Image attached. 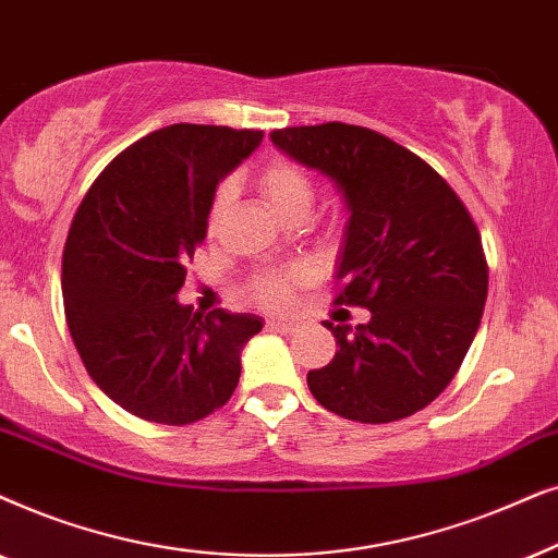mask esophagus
Returning a JSON list of instances; mask_svg holds the SVG:
<instances>
[{"label":"esophagus","mask_w":558,"mask_h":558,"mask_svg":"<svg viewBox=\"0 0 558 558\" xmlns=\"http://www.w3.org/2000/svg\"><path fill=\"white\" fill-rule=\"evenodd\" d=\"M267 326H270V329H275V331H283V333H291V331L299 329V324H295V322H280V318H270Z\"/></svg>","instance_id":"esophagus-1"}]
</instances>
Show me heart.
<instances>
[{"mask_svg":"<svg viewBox=\"0 0 558 558\" xmlns=\"http://www.w3.org/2000/svg\"><path fill=\"white\" fill-rule=\"evenodd\" d=\"M257 191L265 198L267 209H270L278 219H288L293 214H308L314 206V185H311L308 175L291 160H270L257 173ZM229 189H221L214 198L211 206V225H217L221 214L229 206ZM306 280V270L293 267V270H272L259 272L250 283V293L259 306L283 311L293 303L295 286Z\"/></svg>","mask_w":558,"mask_h":558,"instance_id":"heart-1","label":"heart"}]
</instances>
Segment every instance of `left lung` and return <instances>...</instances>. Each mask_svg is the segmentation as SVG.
<instances>
[{
  "instance_id": "obj_1",
  "label": "left lung",
  "mask_w": 558,
  "mask_h": 558,
  "mask_svg": "<svg viewBox=\"0 0 558 558\" xmlns=\"http://www.w3.org/2000/svg\"><path fill=\"white\" fill-rule=\"evenodd\" d=\"M270 140L339 189L349 219L337 303L369 311L367 324H324L339 349L308 373L311 396L360 423L413 415L441 396L480 329L487 263L470 211L428 162L380 132L326 122Z\"/></svg>"
}]
</instances>
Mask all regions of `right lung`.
Instances as JSON below:
<instances>
[{
	"instance_id": "right-lung-1",
	"label": "right lung",
	"mask_w": 558,
	"mask_h": 558,
	"mask_svg": "<svg viewBox=\"0 0 558 558\" xmlns=\"http://www.w3.org/2000/svg\"><path fill=\"white\" fill-rule=\"evenodd\" d=\"M263 132L170 124L119 153L73 217L63 306L92 380L137 418L183 426L232 398L255 314H193L178 301L214 193Z\"/></svg>"
}]
</instances>
